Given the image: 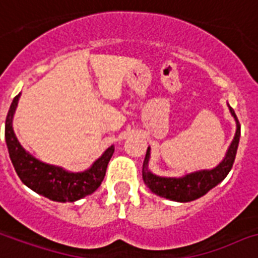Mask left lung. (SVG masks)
<instances>
[{"label": "left lung", "instance_id": "1", "mask_svg": "<svg viewBox=\"0 0 258 258\" xmlns=\"http://www.w3.org/2000/svg\"><path fill=\"white\" fill-rule=\"evenodd\" d=\"M230 113L237 121V132H235L234 140L229 147L226 157L222 163H219L215 168L210 171H198V172L185 175L184 177H160L153 175L148 171V160H149V148L147 149L145 160L143 164V179L145 184L149 187L152 192L157 194L159 197L167 198L171 201L176 202H191L198 198L203 197L206 192H209L213 187L221 183L230 172L233 163H234L235 153L239 143V135H241V125L238 118L235 115L234 110L230 107Z\"/></svg>", "mask_w": 258, "mask_h": 258}]
</instances>
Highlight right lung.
Instances as JSON below:
<instances>
[{
  "instance_id": "right-lung-1",
  "label": "right lung",
  "mask_w": 258,
  "mask_h": 258,
  "mask_svg": "<svg viewBox=\"0 0 258 258\" xmlns=\"http://www.w3.org/2000/svg\"><path fill=\"white\" fill-rule=\"evenodd\" d=\"M20 94L16 95L8 111L5 121V140L9 156L16 172L24 184L35 192L56 202H75L93 194L101 185L114 147L107 148L105 153L85 172H67L55 165L45 164L31 156L21 145L13 132V114L19 102Z\"/></svg>"
}]
</instances>
